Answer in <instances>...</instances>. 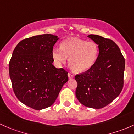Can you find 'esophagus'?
Segmentation results:
<instances>
[{"mask_svg":"<svg viewBox=\"0 0 134 134\" xmlns=\"http://www.w3.org/2000/svg\"><path fill=\"white\" fill-rule=\"evenodd\" d=\"M68 77H69V79H73L74 77V75H73V74H70V73H69L68 74Z\"/></svg>","mask_w":134,"mask_h":134,"instance_id":"1","label":"esophagus"}]
</instances>
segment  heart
Returning <instances> with one entry per match:
<instances>
[{
    "instance_id": "obj_1",
    "label": "heart",
    "mask_w": 134,
    "mask_h": 134,
    "mask_svg": "<svg viewBox=\"0 0 134 134\" xmlns=\"http://www.w3.org/2000/svg\"><path fill=\"white\" fill-rule=\"evenodd\" d=\"M99 52V45L94 41L69 38L60 43V48L52 51V56L59 64L66 63L76 72L82 73L90 69L96 63Z\"/></svg>"
}]
</instances>
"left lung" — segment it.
Wrapping results in <instances>:
<instances>
[{"mask_svg": "<svg viewBox=\"0 0 134 134\" xmlns=\"http://www.w3.org/2000/svg\"><path fill=\"white\" fill-rule=\"evenodd\" d=\"M88 37L99 45V55L90 69L75 75V95L85 107L99 109L111 103L122 91L125 60L112 40L97 35Z\"/></svg>", "mask_w": 134, "mask_h": 134, "instance_id": "1", "label": "left lung"}]
</instances>
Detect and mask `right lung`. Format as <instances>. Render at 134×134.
Returning a JSON list of instances; mask_svg holds the SVG:
<instances>
[{
    "label": "right lung",
    "mask_w": 134,
    "mask_h": 134,
    "mask_svg": "<svg viewBox=\"0 0 134 134\" xmlns=\"http://www.w3.org/2000/svg\"><path fill=\"white\" fill-rule=\"evenodd\" d=\"M58 39L51 34L23 39L9 60V77L15 94L21 103L34 110L52 106L68 81V71L52 64L53 47Z\"/></svg>",
    "instance_id": "1"
}]
</instances>
